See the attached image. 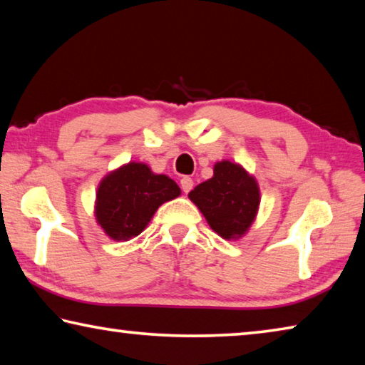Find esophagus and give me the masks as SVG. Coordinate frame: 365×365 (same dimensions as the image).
Masks as SVG:
<instances>
[{
    "instance_id": "34e87169",
    "label": "esophagus",
    "mask_w": 365,
    "mask_h": 365,
    "mask_svg": "<svg viewBox=\"0 0 365 365\" xmlns=\"http://www.w3.org/2000/svg\"><path fill=\"white\" fill-rule=\"evenodd\" d=\"M180 187L183 190V193H188V191L193 188V180L190 177H183L180 180Z\"/></svg>"
}]
</instances>
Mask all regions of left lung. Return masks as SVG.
Returning <instances> with one entry per match:
<instances>
[{"label": "left lung", "instance_id": "8db88e82", "mask_svg": "<svg viewBox=\"0 0 365 365\" xmlns=\"http://www.w3.org/2000/svg\"><path fill=\"white\" fill-rule=\"evenodd\" d=\"M188 197L219 237L240 240L256 220L261 190L242 164L224 159L214 164V175L191 190Z\"/></svg>", "mask_w": 365, "mask_h": 365}]
</instances>
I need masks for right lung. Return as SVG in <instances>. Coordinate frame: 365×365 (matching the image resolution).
Returning <instances> with one entry per match:
<instances>
[{
	"label": "right lung",
	"mask_w": 365,
	"mask_h": 365,
	"mask_svg": "<svg viewBox=\"0 0 365 365\" xmlns=\"http://www.w3.org/2000/svg\"><path fill=\"white\" fill-rule=\"evenodd\" d=\"M182 190L164 174H154L145 163L122 164L101 178L96 190V224L114 242H128L145 230L164 202Z\"/></svg>",
	"instance_id": "right-lung-1"
}]
</instances>
